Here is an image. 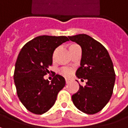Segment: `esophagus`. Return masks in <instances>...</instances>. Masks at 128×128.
Here are the masks:
<instances>
[{"label": "esophagus", "mask_w": 128, "mask_h": 128, "mask_svg": "<svg viewBox=\"0 0 128 128\" xmlns=\"http://www.w3.org/2000/svg\"><path fill=\"white\" fill-rule=\"evenodd\" d=\"M70 82V79H68V78H66V83L68 84Z\"/></svg>", "instance_id": "obj_1"}]
</instances>
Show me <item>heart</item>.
I'll list each match as a JSON object with an SVG mask.
<instances>
[{
  "label": "heart",
  "instance_id": "obj_1",
  "mask_svg": "<svg viewBox=\"0 0 128 128\" xmlns=\"http://www.w3.org/2000/svg\"><path fill=\"white\" fill-rule=\"evenodd\" d=\"M60 72L62 75H64V76H66V77H68V76H70V75L72 74V70L70 68L64 67V68H62L60 69Z\"/></svg>",
  "mask_w": 128,
  "mask_h": 128
}]
</instances>
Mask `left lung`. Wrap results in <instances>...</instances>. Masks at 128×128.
<instances>
[{"label":"left lung","mask_w":128,"mask_h":128,"mask_svg":"<svg viewBox=\"0 0 128 128\" xmlns=\"http://www.w3.org/2000/svg\"><path fill=\"white\" fill-rule=\"evenodd\" d=\"M68 38L82 48L81 66L76 76L87 80L85 86L80 85L72 101L82 112L93 114L105 107L112 94L115 82L113 63L106 48L90 36L79 34Z\"/></svg>","instance_id":"left-lung-1"}]
</instances>
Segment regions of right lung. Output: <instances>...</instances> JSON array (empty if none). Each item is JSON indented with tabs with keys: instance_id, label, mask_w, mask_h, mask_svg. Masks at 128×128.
<instances>
[{
	"instance_id": "obj_1",
	"label": "right lung",
	"mask_w": 128,
	"mask_h": 128,
	"mask_svg": "<svg viewBox=\"0 0 128 128\" xmlns=\"http://www.w3.org/2000/svg\"><path fill=\"white\" fill-rule=\"evenodd\" d=\"M66 36H40L24 45L15 64L14 80L21 103L31 112L42 114L53 106L58 92L65 86L60 75L51 82L44 80L53 64L56 48L68 41Z\"/></svg>"
}]
</instances>
